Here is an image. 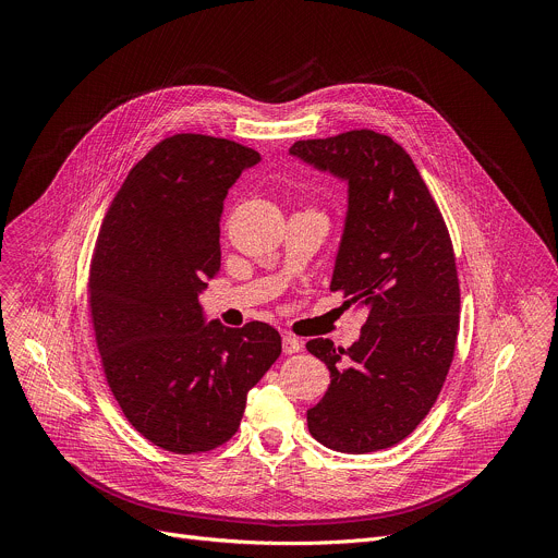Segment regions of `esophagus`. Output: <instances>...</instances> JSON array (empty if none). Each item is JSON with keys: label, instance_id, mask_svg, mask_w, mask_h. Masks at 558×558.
Returning <instances> with one entry per match:
<instances>
[{"label": "esophagus", "instance_id": "1", "mask_svg": "<svg viewBox=\"0 0 558 558\" xmlns=\"http://www.w3.org/2000/svg\"><path fill=\"white\" fill-rule=\"evenodd\" d=\"M302 347H304V342H302L300 338H295V336H291V333H284V336H282V351H284L287 355H293V353L302 351Z\"/></svg>", "mask_w": 558, "mask_h": 558}]
</instances>
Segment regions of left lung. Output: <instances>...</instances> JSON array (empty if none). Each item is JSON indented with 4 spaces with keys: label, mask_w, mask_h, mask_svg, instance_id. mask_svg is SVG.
<instances>
[{
    "label": "left lung",
    "mask_w": 558,
    "mask_h": 558,
    "mask_svg": "<svg viewBox=\"0 0 558 558\" xmlns=\"http://www.w3.org/2000/svg\"><path fill=\"white\" fill-rule=\"evenodd\" d=\"M289 151L349 183L331 291L368 311L349 349L306 342L331 371L327 395L306 411L308 430L340 452L390 448L430 413L454 355L459 278L448 227L409 151L386 134L351 130Z\"/></svg>",
    "instance_id": "8db88e82"
}]
</instances>
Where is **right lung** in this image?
<instances>
[{
  "label": "right lung",
  "mask_w": 558,
  "mask_h": 558,
  "mask_svg": "<svg viewBox=\"0 0 558 558\" xmlns=\"http://www.w3.org/2000/svg\"><path fill=\"white\" fill-rule=\"evenodd\" d=\"M260 154L207 134L158 141L130 170L97 235L88 306L125 420L194 454L229 441L247 392L282 353L265 323L205 325L198 293L220 269L222 201Z\"/></svg>",
  "instance_id": "obj_1"
}]
</instances>
